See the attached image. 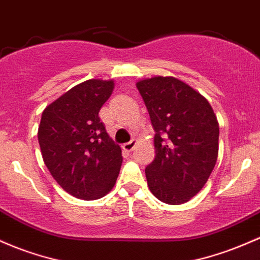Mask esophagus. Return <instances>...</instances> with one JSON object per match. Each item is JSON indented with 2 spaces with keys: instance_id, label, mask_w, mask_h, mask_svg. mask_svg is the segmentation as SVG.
Instances as JSON below:
<instances>
[{
  "instance_id": "obj_1",
  "label": "esophagus",
  "mask_w": 260,
  "mask_h": 260,
  "mask_svg": "<svg viewBox=\"0 0 260 260\" xmlns=\"http://www.w3.org/2000/svg\"><path fill=\"white\" fill-rule=\"evenodd\" d=\"M136 145H137V141H131L129 143L123 144V147L122 148H123L125 152H132V150L136 148Z\"/></svg>"
}]
</instances>
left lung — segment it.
Returning <instances> with one entry per match:
<instances>
[{
    "label": "left lung",
    "mask_w": 260,
    "mask_h": 260,
    "mask_svg": "<svg viewBox=\"0 0 260 260\" xmlns=\"http://www.w3.org/2000/svg\"><path fill=\"white\" fill-rule=\"evenodd\" d=\"M136 85L155 131V158L145 168L148 186L161 202L185 204L205 186L217 161V117L201 93L174 76Z\"/></svg>",
    "instance_id": "left-lung-1"
}]
</instances>
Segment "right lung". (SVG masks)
<instances>
[{
    "label": "right lung",
    "instance_id": "right-lung-1",
    "mask_svg": "<svg viewBox=\"0 0 260 260\" xmlns=\"http://www.w3.org/2000/svg\"><path fill=\"white\" fill-rule=\"evenodd\" d=\"M113 88V80H86L42 113L38 141L43 160L55 181L74 198H104L118 178L121 147L113 143L99 117Z\"/></svg>",
    "mask_w": 260,
    "mask_h": 260
}]
</instances>
